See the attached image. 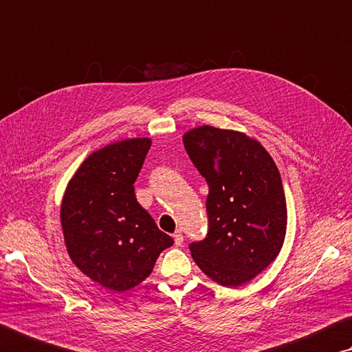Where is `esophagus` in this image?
<instances>
[{
  "instance_id": "1",
  "label": "esophagus",
  "mask_w": 352,
  "mask_h": 352,
  "mask_svg": "<svg viewBox=\"0 0 352 352\" xmlns=\"http://www.w3.org/2000/svg\"><path fill=\"white\" fill-rule=\"evenodd\" d=\"M174 240H175V245H177V246H180L182 243H183V234H182L180 229H177V231H175V234H174Z\"/></svg>"
}]
</instances>
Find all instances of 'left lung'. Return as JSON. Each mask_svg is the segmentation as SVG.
Segmentation results:
<instances>
[{
	"label": "left lung",
	"mask_w": 352,
	"mask_h": 352,
	"mask_svg": "<svg viewBox=\"0 0 352 352\" xmlns=\"http://www.w3.org/2000/svg\"><path fill=\"white\" fill-rule=\"evenodd\" d=\"M184 149L206 178L208 234L189 245L198 267L237 287L270 266L286 235V198L272 157L241 132L200 126L183 135Z\"/></svg>",
	"instance_id": "left-lung-1"
}]
</instances>
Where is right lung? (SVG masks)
<instances>
[{"label":"right lung","mask_w":352,"mask_h":352,"mask_svg":"<svg viewBox=\"0 0 352 352\" xmlns=\"http://www.w3.org/2000/svg\"><path fill=\"white\" fill-rule=\"evenodd\" d=\"M149 138L112 143L89 155L69 182L61 226L70 260L94 282L123 292L143 282L174 245L135 198Z\"/></svg>","instance_id":"right-lung-1"}]
</instances>
